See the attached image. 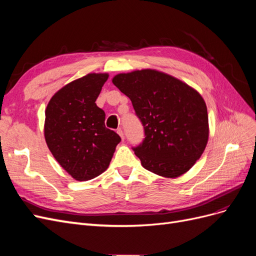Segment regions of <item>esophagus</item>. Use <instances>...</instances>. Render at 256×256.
Here are the masks:
<instances>
[{
	"instance_id": "34e87169",
	"label": "esophagus",
	"mask_w": 256,
	"mask_h": 256,
	"mask_svg": "<svg viewBox=\"0 0 256 256\" xmlns=\"http://www.w3.org/2000/svg\"><path fill=\"white\" fill-rule=\"evenodd\" d=\"M118 134H120V136L122 138V140H124V131L120 128V129H118Z\"/></svg>"
}]
</instances>
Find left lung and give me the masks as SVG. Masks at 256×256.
I'll use <instances>...</instances> for the list:
<instances>
[{
    "label": "left lung",
    "mask_w": 256,
    "mask_h": 256,
    "mask_svg": "<svg viewBox=\"0 0 256 256\" xmlns=\"http://www.w3.org/2000/svg\"><path fill=\"white\" fill-rule=\"evenodd\" d=\"M112 82L130 98L144 126V141L134 148L142 166L166 178L188 172L209 136L207 106L200 92L156 69L118 74Z\"/></svg>",
    "instance_id": "left-lung-1"
}]
</instances>
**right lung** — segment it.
Masks as SVG:
<instances>
[{
    "instance_id": "obj_1",
    "label": "right lung",
    "mask_w": 256,
    "mask_h": 256,
    "mask_svg": "<svg viewBox=\"0 0 256 256\" xmlns=\"http://www.w3.org/2000/svg\"><path fill=\"white\" fill-rule=\"evenodd\" d=\"M109 74H88L66 84L46 108L44 140L58 164L79 182L109 168L120 136L104 126L106 114L96 104Z\"/></svg>"
}]
</instances>
